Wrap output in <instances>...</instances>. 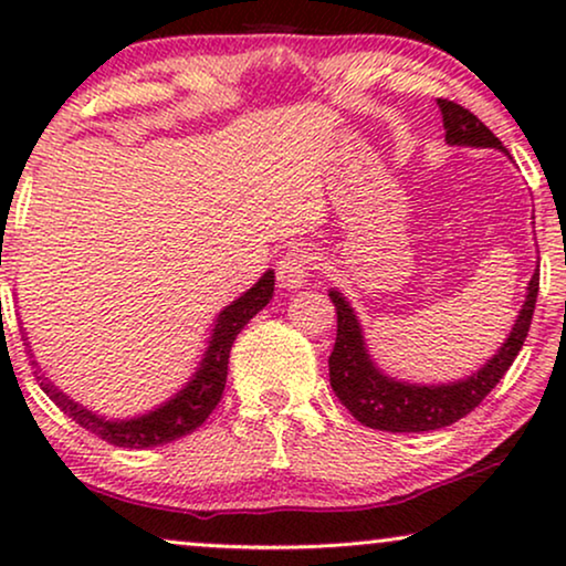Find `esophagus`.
<instances>
[{"label":"esophagus","mask_w":566,"mask_h":566,"mask_svg":"<svg viewBox=\"0 0 566 566\" xmlns=\"http://www.w3.org/2000/svg\"><path fill=\"white\" fill-rule=\"evenodd\" d=\"M308 270H312V254L301 250V247H293V250L285 252L281 262H277V283H281L283 289H301V285L306 283Z\"/></svg>","instance_id":"1"}]
</instances>
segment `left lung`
<instances>
[{"mask_svg": "<svg viewBox=\"0 0 566 566\" xmlns=\"http://www.w3.org/2000/svg\"><path fill=\"white\" fill-rule=\"evenodd\" d=\"M438 107L440 115H443L448 144L474 146V149H500L507 154L500 138L467 107L455 105L451 99H438ZM536 296L538 270L531 277L528 293H525V301L505 343L474 374L451 384H409L384 374L376 366L350 301L337 289H329V298L337 308V339L335 350L329 355L332 391L350 409L355 420L366 424V428L386 432H430L448 428V424L459 422L471 409L482 405V399L513 366L515 355L521 353L525 337H528Z\"/></svg>", "mask_w": 566, "mask_h": 566, "instance_id": "8db88e82", "label": "left lung"}]
</instances>
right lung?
I'll return each mask as SVG.
<instances>
[{"label": "right lung", "mask_w": 566, "mask_h": 566, "mask_svg": "<svg viewBox=\"0 0 566 566\" xmlns=\"http://www.w3.org/2000/svg\"><path fill=\"white\" fill-rule=\"evenodd\" d=\"M273 289L275 273L273 270H265L250 291H244L237 301L223 306L219 316H216L211 337H208V347L198 363L196 374L188 378V384L180 391L144 415L126 417V420H111V417L92 412V409L80 405V401H74L56 384L49 381L45 374H41V368H38V374H41L38 381H41V389L49 394V399L61 412L72 417L84 430L107 440V443L120 448H154L172 443V440L196 430L198 424H203L206 417L221 401L223 386H227L231 345H234L239 332L244 329V324L270 304ZM22 337H25V332H22ZM25 345L30 347V343ZM30 355H33V350H30ZM33 363L38 366V360Z\"/></svg>", "instance_id": "1"}]
</instances>
